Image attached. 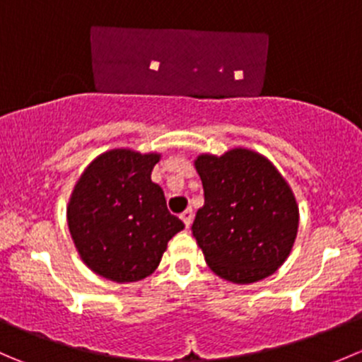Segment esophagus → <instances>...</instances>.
<instances>
[{
    "instance_id": "esophagus-1",
    "label": "esophagus",
    "mask_w": 362,
    "mask_h": 362,
    "mask_svg": "<svg viewBox=\"0 0 362 362\" xmlns=\"http://www.w3.org/2000/svg\"><path fill=\"white\" fill-rule=\"evenodd\" d=\"M180 218H182V222L185 224V228H189V226H191V222H192V210H191V208H189V210H185L184 214L180 215Z\"/></svg>"
}]
</instances>
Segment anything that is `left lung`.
<instances>
[{
	"mask_svg": "<svg viewBox=\"0 0 362 362\" xmlns=\"http://www.w3.org/2000/svg\"><path fill=\"white\" fill-rule=\"evenodd\" d=\"M204 204L192 235L211 272L233 284L273 275L289 257L299 226L294 192L275 164L245 147L199 154Z\"/></svg>",
	"mask_w": 362,
	"mask_h": 362,
	"instance_id": "obj_1",
	"label": "left lung"
}]
</instances>
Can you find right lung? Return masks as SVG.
I'll use <instances>...</instances> for the list:
<instances>
[{
  "mask_svg": "<svg viewBox=\"0 0 362 362\" xmlns=\"http://www.w3.org/2000/svg\"><path fill=\"white\" fill-rule=\"evenodd\" d=\"M159 152L112 148L90 160L69 196V235L83 264L117 284L138 282L159 266L184 222L151 178Z\"/></svg>",
  "mask_w": 362,
  "mask_h": 362,
  "instance_id": "1",
  "label": "right lung"
}]
</instances>
